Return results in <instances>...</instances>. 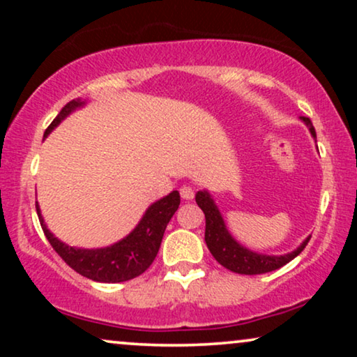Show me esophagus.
I'll return each mask as SVG.
<instances>
[{"label":"esophagus","instance_id":"obj_1","mask_svg":"<svg viewBox=\"0 0 357 357\" xmlns=\"http://www.w3.org/2000/svg\"><path fill=\"white\" fill-rule=\"evenodd\" d=\"M180 197L183 199H193L195 190L190 185H183V187H180Z\"/></svg>","mask_w":357,"mask_h":357}]
</instances>
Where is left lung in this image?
Segmentation results:
<instances>
[{
    "instance_id": "left-lung-1",
    "label": "left lung",
    "mask_w": 357,
    "mask_h": 357,
    "mask_svg": "<svg viewBox=\"0 0 357 357\" xmlns=\"http://www.w3.org/2000/svg\"><path fill=\"white\" fill-rule=\"evenodd\" d=\"M301 120L304 121L309 128L312 138L317 143V135L315 128L312 125V121L305 116H301ZM197 204L203 209L204 218H206V229H204V241L211 252V255L216 258L218 263H221L224 268L231 270L238 275H263V273L275 271L278 268L284 266L286 263L299 255L304 250L307 242L310 241V236L301 243L299 247L284 255H266V253H258L253 252L250 248L243 247L242 243H238L236 238L232 237V234L229 232V229L224 222V218L221 211H219L218 204L214 203L211 195L208 190H202L197 193Z\"/></svg>"
}]
</instances>
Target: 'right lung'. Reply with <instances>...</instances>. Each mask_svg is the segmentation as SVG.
<instances>
[{
    "instance_id": "1",
    "label": "right lung",
    "mask_w": 357,
    "mask_h": 357,
    "mask_svg": "<svg viewBox=\"0 0 357 357\" xmlns=\"http://www.w3.org/2000/svg\"><path fill=\"white\" fill-rule=\"evenodd\" d=\"M87 104L82 99H73L63 107L56 119L45 130L43 139L66 119L68 115L77 109H82ZM180 204V195L177 190L169 193L167 197L158 199L146 209L143 218L136 224V227L121 241L112 243L109 247L100 248H77L61 242L47 227L40 206L36 204L38 221L55 252L70 265L76 273L84 278H89L97 282H123L143 275L151 266L158 255L164 231L167 227L170 218L174 216Z\"/></svg>"
}]
</instances>
